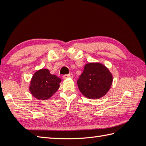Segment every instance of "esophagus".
Wrapping results in <instances>:
<instances>
[{
  "mask_svg": "<svg viewBox=\"0 0 146 146\" xmlns=\"http://www.w3.org/2000/svg\"><path fill=\"white\" fill-rule=\"evenodd\" d=\"M74 77V76L72 74H66V75H64L63 76V78L64 79H66L68 78H72Z\"/></svg>",
  "mask_w": 146,
  "mask_h": 146,
  "instance_id": "1",
  "label": "esophagus"
}]
</instances>
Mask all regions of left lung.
I'll return each instance as SVG.
<instances>
[{
  "label": "left lung",
  "instance_id": "obj_1",
  "mask_svg": "<svg viewBox=\"0 0 146 146\" xmlns=\"http://www.w3.org/2000/svg\"><path fill=\"white\" fill-rule=\"evenodd\" d=\"M113 76L105 65L100 63L85 64L77 80L82 94L88 99H98L107 94L113 83Z\"/></svg>",
  "mask_w": 146,
  "mask_h": 146
}]
</instances>
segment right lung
<instances>
[{"label": "right lung", "instance_id": "add662e5", "mask_svg": "<svg viewBox=\"0 0 146 146\" xmlns=\"http://www.w3.org/2000/svg\"><path fill=\"white\" fill-rule=\"evenodd\" d=\"M61 79L51 74L47 69H41L35 72L29 86L30 93L38 100H47L60 88Z\"/></svg>", "mask_w": 146, "mask_h": 146}]
</instances>
